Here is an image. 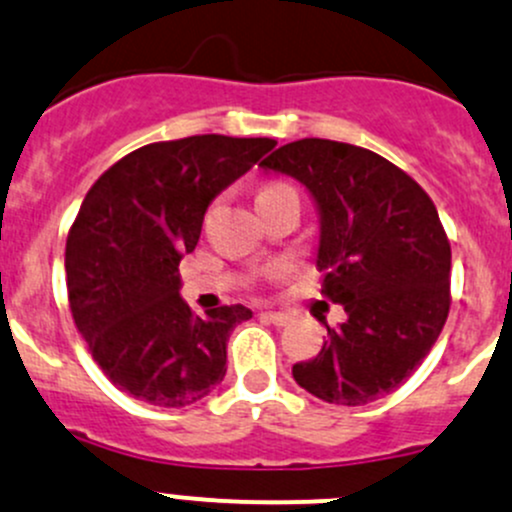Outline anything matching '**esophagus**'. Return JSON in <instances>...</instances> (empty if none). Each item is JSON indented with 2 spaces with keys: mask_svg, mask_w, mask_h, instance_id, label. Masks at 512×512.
Instances as JSON below:
<instances>
[{
  "mask_svg": "<svg viewBox=\"0 0 512 512\" xmlns=\"http://www.w3.org/2000/svg\"><path fill=\"white\" fill-rule=\"evenodd\" d=\"M265 316L267 321H270V324H274V326H287L289 321H292V316L289 314H284V311H265Z\"/></svg>",
  "mask_w": 512,
  "mask_h": 512,
  "instance_id": "1",
  "label": "esophagus"
}]
</instances>
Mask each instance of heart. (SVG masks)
Masks as SVG:
<instances>
[{
  "mask_svg": "<svg viewBox=\"0 0 512 512\" xmlns=\"http://www.w3.org/2000/svg\"><path fill=\"white\" fill-rule=\"evenodd\" d=\"M277 188H287V186H277V184H274V186H267V188H262V193H267V191H277Z\"/></svg>",
  "mask_w": 512,
  "mask_h": 512,
  "instance_id": "obj_1",
  "label": "heart"
}]
</instances>
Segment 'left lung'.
<instances>
[{"mask_svg":"<svg viewBox=\"0 0 512 512\" xmlns=\"http://www.w3.org/2000/svg\"><path fill=\"white\" fill-rule=\"evenodd\" d=\"M292 176L319 213L321 292L346 321L294 380L331 405L390 395L432 351L449 316L451 247L432 198L395 164L346 142L299 139L262 159Z\"/></svg>","mask_w":512,"mask_h":512,"instance_id":"obj_1","label":"left lung"}]
</instances>
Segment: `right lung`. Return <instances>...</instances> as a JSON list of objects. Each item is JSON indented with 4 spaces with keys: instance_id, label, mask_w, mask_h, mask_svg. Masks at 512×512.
Segmentation results:
<instances>
[{
    "instance_id": "obj_1",
    "label": "right lung",
    "mask_w": 512,
    "mask_h": 512,
    "mask_svg": "<svg viewBox=\"0 0 512 512\" xmlns=\"http://www.w3.org/2000/svg\"><path fill=\"white\" fill-rule=\"evenodd\" d=\"M274 144L223 134L147 144L85 196L66 240L68 301L95 363L127 395L179 410L225 378L230 331L252 311L193 314L179 294V262L201 238L213 198Z\"/></svg>"
}]
</instances>
